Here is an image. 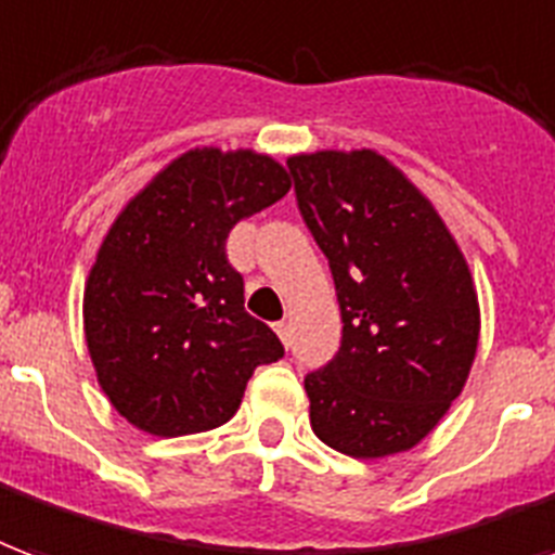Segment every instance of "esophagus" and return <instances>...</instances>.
<instances>
[{"instance_id":"1","label":"esophagus","mask_w":555,"mask_h":555,"mask_svg":"<svg viewBox=\"0 0 555 555\" xmlns=\"http://www.w3.org/2000/svg\"><path fill=\"white\" fill-rule=\"evenodd\" d=\"M273 330H276L279 340H282V344L288 347V344H291V323H288V320H279V323H276V326H273Z\"/></svg>"}]
</instances>
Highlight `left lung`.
Returning a JSON list of instances; mask_svg holds the SVG:
<instances>
[{
	"label": "left lung",
	"instance_id": "1",
	"mask_svg": "<svg viewBox=\"0 0 555 555\" xmlns=\"http://www.w3.org/2000/svg\"><path fill=\"white\" fill-rule=\"evenodd\" d=\"M288 167L344 323L338 356L306 376L311 429L352 459L405 453L470 376L474 273L429 196L382 152H297Z\"/></svg>",
	"mask_w": 555,
	"mask_h": 555
}]
</instances>
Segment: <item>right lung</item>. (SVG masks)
Wrapping results in <instances>:
<instances>
[{
    "mask_svg": "<svg viewBox=\"0 0 555 555\" xmlns=\"http://www.w3.org/2000/svg\"><path fill=\"white\" fill-rule=\"evenodd\" d=\"M288 191L267 152L194 146L114 217L81 318L102 393L134 429L179 438L223 426L258 364L282 359L273 330L244 311L225 237Z\"/></svg>",
    "mask_w": 555,
    "mask_h": 555,
    "instance_id": "obj_1",
    "label": "right lung"
}]
</instances>
